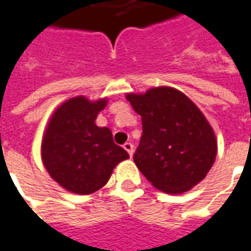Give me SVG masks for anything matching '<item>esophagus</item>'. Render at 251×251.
Returning <instances> with one entry per match:
<instances>
[{"label": "esophagus", "mask_w": 251, "mask_h": 251, "mask_svg": "<svg viewBox=\"0 0 251 251\" xmlns=\"http://www.w3.org/2000/svg\"><path fill=\"white\" fill-rule=\"evenodd\" d=\"M123 148L129 153V156H132L133 155V144L132 143H124Z\"/></svg>", "instance_id": "esophagus-1"}]
</instances>
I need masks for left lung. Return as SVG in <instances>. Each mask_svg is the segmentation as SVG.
I'll list each match as a JSON object with an SVG mask.
<instances>
[{
	"mask_svg": "<svg viewBox=\"0 0 251 251\" xmlns=\"http://www.w3.org/2000/svg\"><path fill=\"white\" fill-rule=\"evenodd\" d=\"M142 116L143 135L133 162L153 187L183 194L206 178L218 151L213 127L190 99L171 87L127 93Z\"/></svg>",
	"mask_w": 251,
	"mask_h": 251,
	"instance_id": "left-lung-1",
	"label": "left lung"
}]
</instances>
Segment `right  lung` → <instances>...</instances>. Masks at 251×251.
<instances>
[{
    "label": "right lung",
    "mask_w": 251,
    "mask_h": 251,
    "mask_svg": "<svg viewBox=\"0 0 251 251\" xmlns=\"http://www.w3.org/2000/svg\"><path fill=\"white\" fill-rule=\"evenodd\" d=\"M105 98L68 99L49 119L41 142V159L53 180L67 191L88 195L105 186L113 168L129 158L115 144L111 129L95 123L107 107Z\"/></svg>",
    "instance_id": "obj_1"
}]
</instances>
